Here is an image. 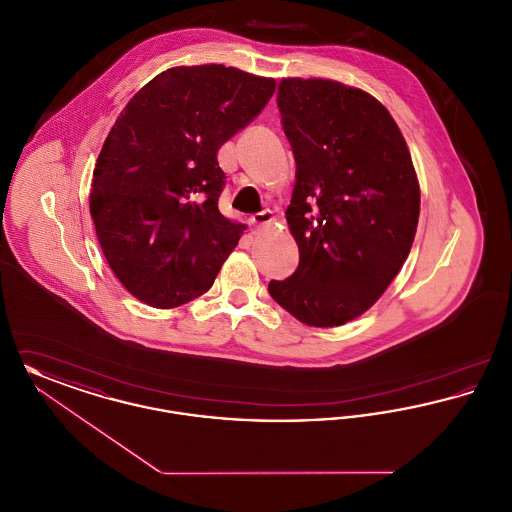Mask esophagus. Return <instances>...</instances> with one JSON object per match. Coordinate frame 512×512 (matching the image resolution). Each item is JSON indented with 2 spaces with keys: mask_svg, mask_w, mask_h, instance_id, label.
<instances>
[{
  "mask_svg": "<svg viewBox=\"0 0 512 512\" xmlns=\"http://www.w3.org/2000/svg\"><path fill=\"white\" fill-rule=\"evenodd\" d=\"M272 211H261V213H257V215H253L249 222L255 226V228H261V226H265V224H270L272 222Z\"/></svg>",
  "mask_w": 512,
  "mask_h": 512,
  "instance_id": "1",
  "label": "esophagus"
}]
</instances>
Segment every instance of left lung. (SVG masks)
<instances>
[{
	"label": "left lung",
	"instance_id": "8db88e82",
	"mask_svg": "<svg viewBox=\"0 0 512 512\" xmlns=\"http://www.w3.org/2000/svg\"><path fill=\"white\" fill-rule=\"evenodd\" d=\"M276 103L295 159L286 219L299 265L268 293L303 324L340 326L378 301L411 251L420 215L411 153L363 90L284 78Z\"/></svg>",
	"mask_w": 512,
	"mask_h": 512
}]
</instances>
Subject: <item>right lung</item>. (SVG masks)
I'll return each instance as SVG.
<instances>
[{"instance_id":"add662e5","label":"right lung","mask_w":512,"mask_h":512,"mask_svg":"<svg viewBox=\"0 0 512 512\" xmlns=\"http://www.w3.org/2000/svg\"><path fill=\"white\" fill-rule=\"evenodd\" d=\"M274 88L234 67H174L122 109L94 169L90 213L109 267L140 301L172 309L213 286L245 228L220 215L217 151Z\"/></svg>"}]
</instances>
